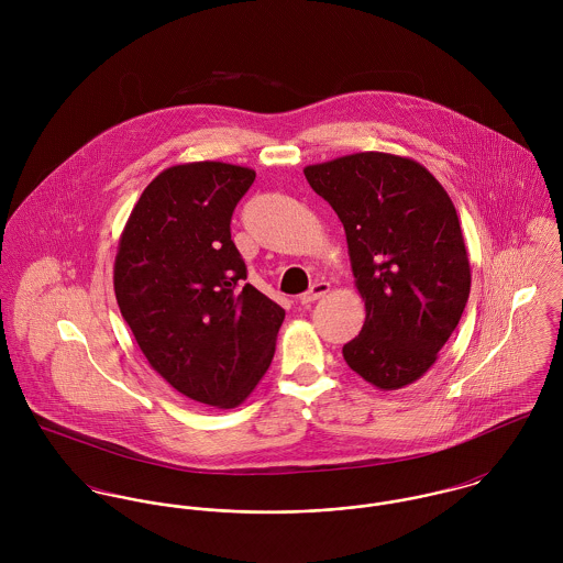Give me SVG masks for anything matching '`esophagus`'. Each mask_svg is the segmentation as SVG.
<instances>
[{
  "instance_id": "34e87169",
  "label": "esophagus",
  "mask_w": 563,
  "mask_h": 563,
  "mask_svg": "<svg viewBox=\"0 0 563 563\" xmlns=\"http://www.w3.org/2000/svg\"><path fill=\"white\" fill-rule=\"evenodd\" d=\"M327 292H329V284H327V282H317L308 292H303V295H301V299H299V301H301L303 306H308V303L319 301V299L324 297Z\"/></svg>"
}]
</instances>
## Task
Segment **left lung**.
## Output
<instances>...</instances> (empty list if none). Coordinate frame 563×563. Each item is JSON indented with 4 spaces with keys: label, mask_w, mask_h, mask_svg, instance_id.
I'll list each match as a JSON object with an SVG mask.
<instances>
[{
    "label": "left lung",
    "mask_w": 563,
    "mask_h": 563,
    "mask_svg": "<svg viewBox=\"0 0 563 563\" xmlns=\"http://www.w3.org/2000/svg\"><path fill=\"white\" fill-rule=\"evenodd\" d=\"M306 179L344 225L366 321L344 362L379 390L420 379L455 331L471 262L455 206L416 161L362 152L310 164Z\"/></svg>",
    "instance_id": "8db88e82"
}]
</instances>
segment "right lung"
<instances>
[{"label":"right lung","instance_id":"obj_1","mask_svg":"<svg viewBox=\"0 0 563 563\" xmlns=\"http://www.w3.org/2000/svg\"><path fill=\"white\" fill-rule=\"evenodd\" d=\"M255 170L164 168L136 201L114 257V295L152 368L177 393L241 405L275 355L284 308L246 284L232 214Z\"/></svg>","mask_w":563,"mask_h":563}]
</instances>
